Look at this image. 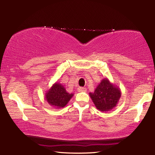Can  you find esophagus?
Returning <instances> with one entry per match:
<instances>
[{
    "instance_id": "obj_1",
    "label": "esophagus",
    "mask_w": 155,
    "mask_h": 155,
    "mask_svg": "<svg viewBox=\"0 0 155 155\" xmlns=\"http://www.w3.org/2000/svg\"><path fill=\"white\" fill-rule=\"evenodd\" d=\"M78 92H86L87 88L84 87H78Z\"/></svg>"
}]
</instances>
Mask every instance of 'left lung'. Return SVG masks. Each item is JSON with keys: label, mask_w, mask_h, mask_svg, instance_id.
I'll return each instance as SVG.
<instances>
[{"label": "left lung", "mask_w": 155, "mask_h": 155, "mask_svg": "<svg viewBox=\"0 0 155 155\" xmlns=\"http://www.w3.org/2000/svg\"><path fill=\"white\" fill-rule=\"evenodd\" d=\"M89 95L98 110L109 111L117 106L121 97L120 88L104 78L98 84L94 93Z\"/></svg>", "instance_id": "obj_1"}]
</instances>
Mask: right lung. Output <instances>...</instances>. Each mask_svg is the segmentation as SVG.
<instances>
[{
    "mask_svg": "<svg viewBox=\"0 0 155 155\" xmlns=\"http://www.w3.org/2000/svg\"><path fill=\"white\" fill-rule=\"evenodd\" d=\"M74 94H70L61 83H55L45 93L47 103L55 108L64 107Z\"/></svg>",
    "mask_w": 155,
    "mask_h": 155,
    "instance_id": "obj_1",
    "label": "right lung"
}]
</instances>
